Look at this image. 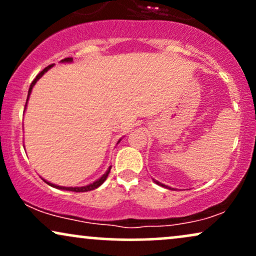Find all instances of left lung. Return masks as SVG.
Here are the masks:
<instances>
[{
  "instance_id": "8db88e82",
  "label": "left lung",
  "mask_w": 256,
  "mask_h": 256,
  "mask_svg": "<svg viewBox=\"0 0 256 256\" xmlns=\"http://www.w3.org/2000/svg\"><path fill=\"white\" fill-rule=\"evenodd\" d=\"M152 180L155 182V183H156L158 185H160V186H164V188H166V189H170V190H172V188H170V186H167V185H165V184H162V183H160V182H158V180H155V179H152Z\"/></svg>"
}]
</instances>
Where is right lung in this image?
I'll return each instance as SVG.
<instances>
[{
	"label": "right lung",
	"instance_id": "add662e5",
	"mask_svg": "<svg viewBox=\"0 0 256 256\" xmlns=\"http://www.w3.org/2000/svg\"><path fill=\"white\" fill-rule=\"evenodd\" d=\"M72 61H73V58H64V60H61V62H62V64H66V62L68 64V62H72ZM52 66H54V64H50V66L46 67V68H44L42 72H40V73H38V76H37V77L34 78V80L32 82V83H31V85H30V89H28V100H26L25 110H26V106H28V98H30V95H31V91H32V89H34V84H36L38 79H40V78H42L44 73H46V71H48V70H50ZM120 140H122V138H120V140H118V143L120 142ZM118 143H116V144H118ZM110 168H112V166L108 167V170H107V171H106L104 174L102 176V177H100V178L98 179V180H95V182H92V183H90V184L85 185V186H60V185H55V184L50 183V182L46 180V179H43V178H42V179H43L44 182H46V184H48V185H50V186H52V188H56V189H61V190H67V192H90V190H94V189H98V188L100 186V185H102V184H104V180H106V179H107V177H108V174H110Z\"/></svg>",
	"mask_w": 256,
	"mask_h": 256
}]
</instances>
